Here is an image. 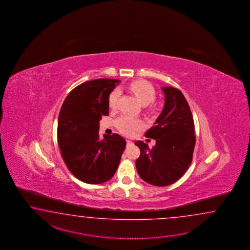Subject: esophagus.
Returning a JSON list of instances; mask_svg holds the SVG:
<instances>
[{
	"instance_id": "esophagus-1",
	"label": "esophagus",
	"mask_w": 250,
	"mask_h": 250,
	"mask_svg": "<svg viewBox=\"0 0 250 250\" xmlns=\"http://www.w3.org/2000/svg\"><path fill=\"white\" fill-rule=\"evenodd\" d=\"M132 141H130V140H127V145H132Z\"/></svg>"
}]
</instances>
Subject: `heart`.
<instances>
[{
	"instance_id": "heart-1",
	"label": "heart",
	"mask_w": 250,
	"mask_h": 250,
	"mask_svg": "<svg viewBox=\"0 0 250 250\" xmlns=\"http://www.w3.org/2000/svg\"><path fill=\"white\" fill-rule=\"evenodd\" d=\"M128 87L143 105H147L149 110L152 112L156 110V106L154 104L156 92L151 83L146 80H135L129 84ZM120 95L121 91L118 88L111 92L108 97V105L110 109H116ZM115 125L118 130L126 136H131L137 130L143 127V123L140 120L135 119L127 114H123L121 117L118 118L115 121Z\"/></svg>"
}]
</instances>
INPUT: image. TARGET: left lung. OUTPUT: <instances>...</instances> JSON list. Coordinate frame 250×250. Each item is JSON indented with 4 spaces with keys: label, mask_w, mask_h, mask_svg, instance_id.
<instances>
[{
    "label": "left lung",
    "mask_w": 250,
    "mask_h": 250,
    "mask_svg": "<svg viewBox=\"0 0 250 250\" xmlns=\"http://www.w3.org/2000/svg\"><path fill=\"white\" fill-rule=\"evenodd\" d=\"M165 106L154 126L145 136L155 139L149 148L143 141H136L140 155L136 160L138 175L151 185L165 187L178 181L191 164L196 144L194 120L189 105L181 90L162 87Z\"/></svg>",
    "instance_id": "obj_1"
}]
</instances>
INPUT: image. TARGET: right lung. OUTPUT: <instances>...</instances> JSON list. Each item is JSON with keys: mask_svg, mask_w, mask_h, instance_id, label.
I'll return each instance as SVG.
<instances>
[{"mask_svg": "<svg viewBox=\"0 0 250 250\" xmlns=\"http://www.w3.org/2000/svg\"><path fill=\"white\" fill-rule=\"evenodd\" d=\"M120 80L100 79L82 83L64 100L59 113L57 138L64 163L88 184L111 180L126 146L118 134L99 138V122L109 114L108 97Z\"/></svg>", "mask_w": 250, "mask_h": 250, "instance_id": "right-lung-1", "label": "right lung"}]
</instances>
